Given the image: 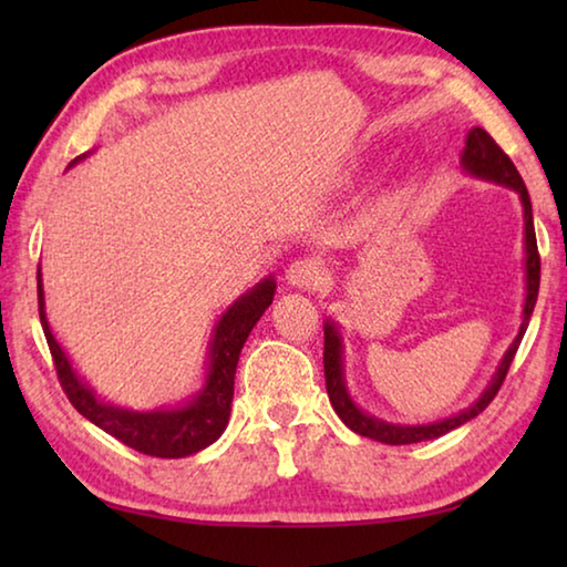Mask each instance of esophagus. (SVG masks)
Segmentation results:
<instances>
[{
	"label": "esophagus",
	"instance_id": "obj_1",
	"mask_svg": "<svg viewBox=\"0 0 567 567\" xmlns=\"http://www.w3.org/2000/svg\"><path fill=\"white\" fill-rule=\"evenodd\" d=\"M285 280L287 285L297 287V290H318V287L324 282V270L318 260H295L290 267L285 270Z\"/></svg>",
	"mask_w": 567,
	"mask_h": 567
}]
</instances>
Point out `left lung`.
I'll list each match as a JSON object with an SVG mask.
<instances>
[{"instance_id": "8db88e82", "label": "left lung", "mask_w": 567, "mask_h": 567, "mask_svg": "<svg viewBox=\"0 0 567 567\" xmlns=\"http://www.w3.org/2000/svg\"><path fill=\"white\" fill-rule=\"evenodd\" d=\"M460 165L467 172V175L495 182V185L511 187L517 192L523 205V219H525V305H523V322L520 330H517L515 340L507 352L503 354L501 364H497L495 375L487 382L485 390L480 392V398L473 402V405L455 412L445 420L437 422H427V425H398V422H388L380 420L370 412H364L362 408L354 405V400L348 390V382H344V358H342V334L334 320H324V385H328V395L334 412H338L340 420L348 425L352 433H358L362 437L378 440V443L385 445H412V443H422V440H435L440 435L450 433L460 425H465L467 420L477 417L491 400L497 395L503 380L511 370V362L515 358L517 348H520V340L527 330V322H530L533 307L537 302V287H540V255H537V243H535V225H533V205H530V195H527V187L520 177V172L515 169L513 159L505 155V152L495 145V140L487 134L483 127H473L465 137V147L463 155H460Z\"/></svg>"}]
</instances>
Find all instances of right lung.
<instances>
[{
  "label": "right lung",
  "instance_id": "obj_1",
  "mask_svg": "<svg viewBox=\"0 0 567 567\" xmlns=\"http://www.w3.org/2000/svg\"><path fill=\"white\" fill-rule=\"evenodd\" d=\"M84 159L76 157L72 165ZM70 165V167H72ZM277 290L275 277H265L252 290L239 295L237 300L227 307L223 318L217 320L209 340L207 354V375L205 385L195 392L187 402L172 408H157L150 412L120 408L114 402L97 398V392L84 382L72 368L70 358L62 350V344L54 340L50 320L44 312V287H42V267L37 270V297H40V320L47 344H50L56 378L62 382V390L80 415L94 422L104 433L117 437L137 453L152 457H187L195 455L225 433L229 410H233L235 395V372L239 352L245 348L249 332L262 318L267 307L272 305Z\"/></svg>",
  "mask_w": 567,
  "mask_h": 567
}]
</instances>
